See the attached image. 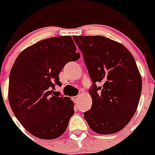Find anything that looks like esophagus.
<instances>
[{
    "instance_id": "obj_1",
    "label": "esophagus",
    "mask_w": 155,
    "mask_h": 155,
    "mask_svg": "<svg viewBox=\"0 0 155 155\" xmlns=\"http://www.w3.org/2000/svg\"><path fill=\"white\" fill-rule=\"evenodd\" d=\"M80 96H76V97H75V98H74V101L77 103V102L79 101H80Z\"/></svg>"
}]
</instances>
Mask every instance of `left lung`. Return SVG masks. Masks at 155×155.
Instances as JSON below:
<instances>
[{"instance_id":"1","label":"left lung","mask_w":155,"mask_h":155,"mask_svg":"<svg viewBox=\"0 0 155 155\" xmlns=\"http://www.w3.org/2000/svg\"><path fill=\"white\" fill-rule=\"evenodd\" d=\"M83 54L92 85L90 110L84 117L101 134L120 131L137 110L142 77L132 54L123 45L103 36H74Z\"/></svg>"}]
</instances>
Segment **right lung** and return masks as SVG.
<instances>
[{
  "label": "right lung",
  "instance_id": "add662e5",
  "mask_svg": "<svg viewBox=\"0 0 155 155\" xmlns=\"http://www.w3.org/2000/svg\"><path fill=\"white\" fill-rule=\"evenodd\" d=\"M71 36L53 37L30 46L18 56L9 75L8 101L19 122L42 139L63 134L74 114L69 97L58 96V75L69 62L78 60Z\"/></svg>",
  "mask_w": 155,
  "mask_h": 155
}]
</instances>
